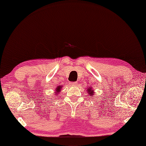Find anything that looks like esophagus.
<instances>
[{
    "label": "esophagus",
    "mask_w": 146,
    "mask_h": 146,
    "mask_svg": "<svg viewBox=\"0 0 146 146\" xmlns=\"http://www.w3.org/2000/svg\"><path fill=\"white\" fill-rule=\"evenodd\" d=\"M70 85H72V86H76L78 85V83L77 82H73L70 83Z\"/></svg>",
    "instance_id": "34e87169"
}]
</instances>
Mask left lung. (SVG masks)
Listing matches in <instances>:
<instances>
[{"mask_svg":"<svg viewBox=\"0 0 146 146\" xmlns=\"http://www.w3.org/2000/svg\"><path fill=\"white\" fill-rule=\"evenodd\" d=\"M87 92H88V94L90 95V96H92V95H93V93H94V90H92V88H91V87H89V88H87Z\"/></svg>","mask_w":146,"mask_h":146,"instance_id":"8db88e82","label":"left lung"}]
</instances>
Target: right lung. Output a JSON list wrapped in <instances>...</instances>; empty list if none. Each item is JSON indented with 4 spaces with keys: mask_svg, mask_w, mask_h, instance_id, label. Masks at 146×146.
<instances>
[{
    "mask_svg": "<svg viewBox=\"0 0 146 146\" xmlns=\"http://www.w3.org/2000/svg\"><path fill=\"white\" fill-rule=\"evenodd\" d=\"M61 88H62V86H58V87H57L56 88V91H55V94L56 95H57V93H58V92L61 91Z\"/></svg>",
    "mask_w": 146,
    "mask_h": 146,
    "instance_id": "right-lung-1",
    "label": "right lung"
}]
</instances>
